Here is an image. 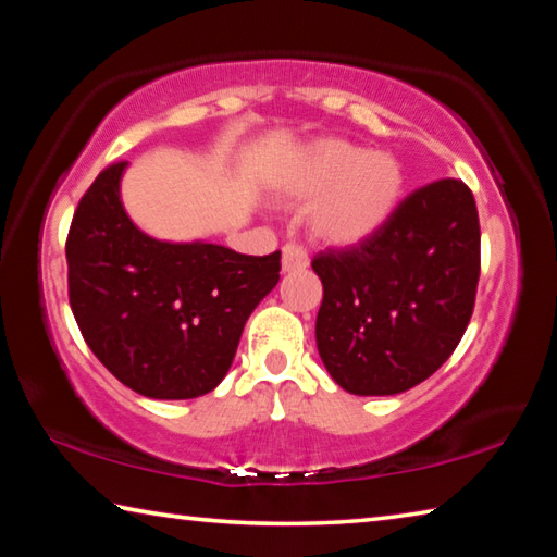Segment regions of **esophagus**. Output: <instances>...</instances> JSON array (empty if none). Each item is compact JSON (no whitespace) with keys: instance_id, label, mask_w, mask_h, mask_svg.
<instances>
[{"instance_id":"34e87169","label":"esophagus","mask_w":557,"mask_h":557,"mask_svg":"<svg viewBox=\"0 0 557 557\" xmlns=\"http://www.w3.org/2000/svg\"><path fill=\"white\" fill-rule=\"evenodd\" d=\"M307 265H309V256L301 245L287 243L285 248H282V270L297 272V270H305Z\"/></svg>"}]
</instances>
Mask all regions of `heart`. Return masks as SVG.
Listing matches in <instances>:
<instances>
[{"instance_id": "heart-1", "label": "heart", "mask_w": 557, "mask_h": 557, "mask_svg": "<svg viewBox=\"0 0 557 557\" xmlns=\"http://www.w3.org/2000/svg\"><path fill=\"white\" fill-rule=\"evenodd\" d=\"M405 188L403 164L344 139H322L301 152L282 182L289 199L314 201L312 231L332 245H356L383 228Z\"/></svg>"}]
</instances>
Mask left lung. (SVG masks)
I'll return each mask as SVG.
<instances>
[{
  "mask_svg": "<svg viewBox=\"0 0 557 557\" xmlns=\"http://www.w3.org/2000/svg\"><path fill=\"white\" fill-rule=\"evenodd\" d=\"M479 243L469 186L440 178L414 188L371 238L319 252L317 348L344 391L395 395L447 361L474 312Z\"/></svg>",
  "mask_w": 557,
  "mask_h": 557,
  "instance_id": "left-lung-1",
  "label": "left lung"
}]
</instances>
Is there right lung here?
<instances>
[{
	"label": "right lung",
	"instance_id": "right-lung-1",
	"mask_svg": "<svg viewBox=\"0 0 557 557\" xmlns=\"http://www.w3.org/2000/svg\"><path fill=\"white\" fill-rule=\"evenodd\" d=\"M127 162L102 169L73 213L65 260L75 322L98 361L139 395L186 400L228 373L243 326L280 280V250L240 256L166 243L120 201Z\"/></svg>",
	"mask_w": 557,
	"mask_h": 557
}]
</instances>
